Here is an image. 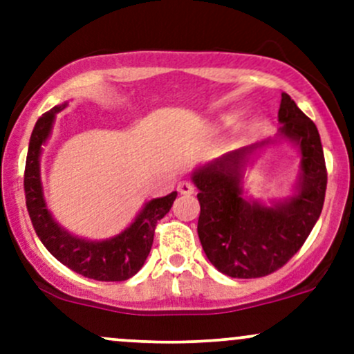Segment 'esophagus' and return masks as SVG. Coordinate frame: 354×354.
I'll return each mask as SVG.
<instances>
[{"mask_svg":"<svg viewBox=\"0 0 354 354\" xmlns=\"http://www.w3.org/2000/svg\"><path fill=\"white\" fill-rule=\"evenodd\" d=\"M178 192H180L181 195H192L195 194V187L190 181H180V183H178Z\"/></svg>","mask_w":354,"mask_h":354,"instance_id":"34e87169","label":"esophagus"}]
</instances>
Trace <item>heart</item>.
<instances>
[{
    "instance_id": "b5f03b06",
    "label": "heart",
    "mask_w": 354,
    "mask_h": 354,
    "mask_svg": "<svg viewBox=\"0 0 354 354\" xmlns=\"http://www.w3.org/2000/svg\"><path fill=\"white\" fill-rule=\"evenodd\" d=\"M227 120H233V118H231V116H230V118H227Z\"/></svg>"
}]
</instances>
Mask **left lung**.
<instances>
[{
  "label": "left lung",
  "instance_id": "8db88e82",
  "mask_svg": "<svg viewBox=\"0 0 354 354\" xmlns=\"http://www.w3.org/2000/svg\"><path fill=\"white\" fill-rule=\"evenodd\" d=\"M279 133L299 152V169L291 197L272 205L245 197L243 171L252 156L272 138L227 152L194 171L198 188V238L207 259L219 272L236 279L272 274L301 248L319 221L327 188L322 142L315 123L288 94L281 95Z\"/></svg>",
  "mask_w": 354,
  "mask_h": 354
}]
</instances>
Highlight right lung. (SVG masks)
I'll return each instance as SVG.
<instances>
[{
	"mask_svg": "<svg viewBox=\"0 0 354 354\" xmlns=\"http://www.w3.org/2000/svg\"><path fill=\"white\" fill-rule=\"evenodd\" d=\"M65 108L66 104L55 106L42 114L28 142L24 188L32 226L48 252L73 272L95 281H127L144 266L154 241L157 221L169 212L178 194L171 192L166 197L149 200L127 230L108 240L92 241L68 233L49 212L41 183L42 145L51 135L56 114Z\"/></svg>",
	"mask_w": 354,
	"mask_h": 354,
	"instance_id": "obj_1",
	"label": "right lung"
}]
</instances>
